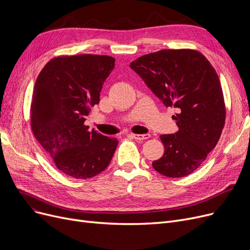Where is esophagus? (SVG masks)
Returning <instances> with one entry per match:
<instances>
[{"mask_svg":"<svg viewBox=\"0 0 250 250\" xmlns=\"http://www.w3.org/2000/svg\"><path fill=\"white\" fill-rule=\"evenodd\" d=\"M130 137L134 138L137 141H144V140H147L150 138L149 134H145V135H130Z\"/></svg>","mask_w":250,"mask_h":250,"instance_id":"obj_1","label":"esophagus"}]
</instances>
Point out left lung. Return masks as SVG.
<instances>
[{"instance_id": "obj_1", "label": "left lung", "mask_w": 250, "mask_h": 250, "mask_svg": "<svg viewBox=\"0 0 250 250\" xmlns=\"http://www.w3.org/2000/svg\"><path fill=\"white\" fill-rule=\"evenodd\" d=\"M166 107L178 130L161 135L165 151L152 163L167 177L192 173L217 145L226 120L220 79L213 65L194 49H162L144 55L129 64Z\"/></svg>"}]
</instances>
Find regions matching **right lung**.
I'll return each instance as SVG.
<instances>
[{"instance_id":"right-lung-1","label":"right lung","mask_w":250,"mask_h":250,"mask_svg":"<svg viewBox=\"0 0 250 250\" xmlns=\"http://www.w3.org/2000/svg\"><path fill=\"white\" fill-rule=\"evenodd\" d=\"M114 58L98 55L51 59L33 89L30 123L35 139L62 173L91 178L108 166L117 147L115 138L85 125L91 107L114 68Z\"/></svg>"}]
</instances>
